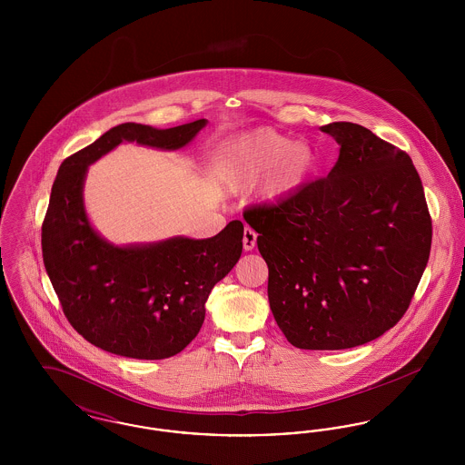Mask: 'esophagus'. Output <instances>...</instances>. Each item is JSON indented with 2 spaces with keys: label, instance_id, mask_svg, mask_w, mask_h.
<instances>
[{
  "label": "esophagus",
  "instance_id": "obj_1",
  "mask_svg": "<svg viewBox=\"0 0 465 465\" xmlns=\"http://www.w3.org/2000/svg\"><path fill=\"white\" fill-rule=\"evenodd\" d=\"M256 237H258V235H256V232H254L252 228H249V226L243 228L242 245L245 251H252V249H254Z\"/></svg>",
  "mask_w": 465,
  "mask_h": 465
}]
</instances>
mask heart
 I'll use <instances>...</instances> for the list:
<instances>
[{
	"label": "heart",
	"mask_w": 465,
	"mask_h": 465,
	"mask_svg": "<svg viewBox=\"0 0 465 465\" xmlns=\"http://www.w3.org/2000/svg\"><path fill=\"white\" fill-rule=\"evenodd\" d=\"M317 158L307 141H291L272 129L235 137L224 150L223 181L232 193H245L266 177L262 197L279 202L296 193L312 176Z\"/></svg>",
	"instance_id": "obj_1"
}]
</instances>
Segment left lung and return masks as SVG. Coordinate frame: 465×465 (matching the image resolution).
<instances>
[{
	"label": "left lung",
	"mask_w": 465,
	"mask_h": 465,
	"mask_svg": "<svg viewBox=\"0 0 465 465\" xmlns=\"http://www.w3.org/2000/svg\"><path fill=\"white\" fill-rule=\"evenodd\" d=\"M340 146L324 179L247 209L268 265V302L289 343L364 345L398 324L429 262L432 223L408 153L370 129L321 127Z\"/></svg>",
	"instance_id": "obj_1"
}]
</instances>
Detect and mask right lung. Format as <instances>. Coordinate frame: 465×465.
<instances>
[{
    "label": "right lung",
    "instance_id": "add662e5",
    "mask_svg": "<svg viewBox=\"0 0 465 465\" xmlns=\"http://www.w3.org/2000/svg\"><path fill=\"white\" fill-rule=\"evenodd\" d=\"M205 125V118L173 129L127 122L59 167L42 226L45 270L71 326L106 352L150 361L179 354L199 334L211 289L242 254L243 224L230 222L211 239L116 245L87 216V171L120 143L176 152Z\"/></svg>",
    "mask_w": 465,
    "mask_h": 465
}]
</instances>
